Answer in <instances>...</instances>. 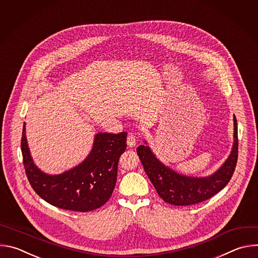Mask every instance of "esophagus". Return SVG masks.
I'll list each match as a JSON object with an SVG mask.
<instances>
[{"label":"esophagus","instance_id":"1","mask_svg":"<svg viewBox=\"0 0 258 258\" xmlns=\"http://www.w3.org/2000/svg\"><path fill=\"white\" fill-rule=\"evenodd\" d=\"M136 143H137V137L136 135L134 134H131L128 135L127 139H126V144L128 147H135L136 146Z\"/></svg>","mask_w":258,"mask_h":258}]
</instances>
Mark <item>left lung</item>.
<instances>
[{"label":"left lung","mask_w":258,"mask_h":258,"mask_svg":"<svg viewBox=\"0 0 258 258\" xmlns=\"http://www.w3.org/2000/svg\"><path fill=\"white\" fill-rule=\"evenodd\" d=\"M147 144L145 141V145L139 146L137 153L158 195L172 205L197 204L222 191L235 171L238 159L237 119L234 115V143L229 157L216 171L207 176H190L176 172L163 164Z\"/></svg>","instance_id":"1"}]
</instances>
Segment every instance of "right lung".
<instances>
[{"label": "right lung", "instance_id": "obj_1", "mask_svg": "<svg viewBox=\"0 0 258 258\" xmlns=\"http://www.w3.org/2000/svg\"><path fill=\"white\" fill-rule=\"evenodd\" d=\"M126 132L98 133L87 158L59 174L42 171L28 148L25 122L21 151L29 183L42 199L58 208L87 212L104 205L111 197L117 179L118 160L126 149Z\"/></svg>", "mask_w": 258, "mask_h": 258}]
</instances>
